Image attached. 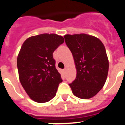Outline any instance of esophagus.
<instances>
[{"label": "esophagus", "instance_id": "34e87169", "mask_svg": "<svg viewBox=\"0 0 125 125\" xmlns=\"http://www.w3.org/2000/svg\"><path fill=\"white\" fill-rule=\"evenodd\" d=\"M66 70H67V68H66V67H65V68H64L63 70V72L64 73H65V72H66Z\"/></svg>", "mask_w": 125, "mask_h": 125}]
</instances>
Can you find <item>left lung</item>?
I'll use <instances>...</instances> for the list:
<instances>
[{
  "label": "left lung",
  "mask_w": 125,
  "mask_h": 125,
  "mask_svg": "<svg viewBox=\"0 0 125 125\" xmlns=\"http://www.w3.org/2000/svg\"><path fill=\"white\" fill-rule=\"evenodd\" d=\"M65 43L72 53L76 68L75 80L69 84L75 96L89 99L104 86L109 63L106 50L100 40L90 35H66Z\"/></svg>",
  "instance_id": "1"
}]
</instances>
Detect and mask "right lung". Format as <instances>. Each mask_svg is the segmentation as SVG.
<instances>
[{"label":"right lung","mask_w":125,"mask_h":125,"mask_svg":"<svg viewBox=\"0 0 125 125\" xmlns=\"http://www.w3.org/2000/svg\"><path fill=\"white\" fill-rule=\"evenodd\" d=\"M64 42L62 36L43 33L28 38L17 57L19 79L30 98L45 103L54 98L62 82L53 53Z\"/></svg>","instance_id":"obj_1"}]
</instances>
